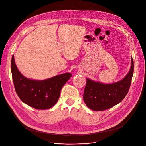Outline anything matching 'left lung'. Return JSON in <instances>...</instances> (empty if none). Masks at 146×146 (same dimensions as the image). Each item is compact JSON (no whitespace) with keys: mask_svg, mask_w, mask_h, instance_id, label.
Here are the masks:
<instances>
[{"mask_svg":"<svg viewBox=\"0 0 146 146\" xmlns=\"http://www.w3.org/2000/svg\"><path fill=\"white\" fill-rule=\"evenodd\" d=\"M134 71L131 57L130 70L123 80L118 82L105 84L87 78L83 100L87 107L95 111L108 110L121 102L129 91Z\"/></svg>","mask_w":146,"mask_h":146,"instance_id":"8db88e82","label":"left lung"}]
</instances>
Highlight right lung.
I'll use <instances>...</instances> for the list:
<instances>
[{"instance_id": "1", "label": "right lung", "mask_w": 146, "mask_h": 146, "mask_svg": "<svg viewBox=\"0 0 146 146\" xmlns=\"http://www.w3.org/2000/svg\"><path fill=\"white\" fill-rule=\"evenodd\" d=\"M11 70L15 88L20 99L30 107L41 110L52 107L58 102L62 87L72 76L66 73L47 80H31L20 73L13 55Z\"/></svg>"}]
</instances>
